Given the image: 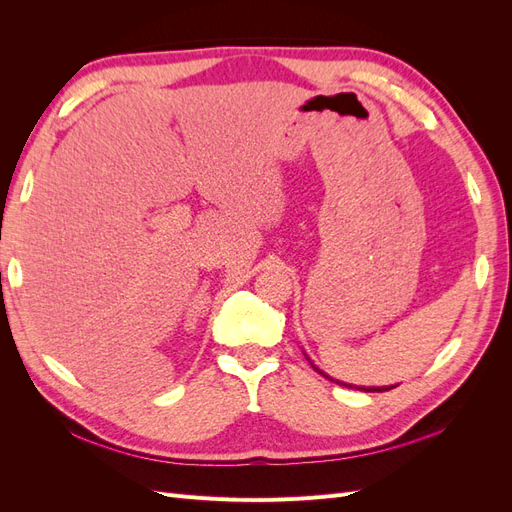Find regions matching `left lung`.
I'll list each match as a JSON object with an SVG mask.
<instances>
[{
    "mask_svg": "<svg viewBox=\"0 0 512 512\" xmlns=\"http://www.w3.org/2000/svg\"><path fill=\"white\" fill-rule=\"evenodd\" d=\"M314 367V365H312ZM316 371H318V374H322V371L318 369V367H314ZM324 378H329L327 374H322ZM331 382H333V378H329ZM339 384H342V382H339ZM344 386H348V384H344ZM359 389H361V386H359ZM391 389H395V386H374V389H363V391H367V393H382V391H391Z\"/></svg>",
    "mask_w": 512,
    "mask_h": 512,
    "instance_id": "8db88e82",
    "label": "left lung"
}]
</instances>
